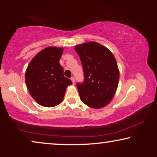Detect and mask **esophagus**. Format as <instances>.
<instances>
[{
  "label": "esophagus",
  "mask_w": 157,
  "mask_h": 157,
  "mask_svg": "<svg viewBox=\"0 0 157 157\" xmlns=\"http://www.w3.org/2000/svg\"><path fill=\"white\" fill-rule=\"evenodd\" d=\"M71 81H72L73 83H75V78H74V76H72L71 78Z\"/></svg>",
  "instance_id": "1"
}]
</instances>
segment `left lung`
I'll return each mask as SVG.
<instances>
[{"label": "left lung", "mask_w": 157, "mask_h": 157, "mask_svg": "<svg viewBox=\"0 0 157 157\" xmlns=\"http://www.w3.org/2000/svg\"><path fill=\"white\" fill-rule=\"evenodd\" d=\"M75 51L83 66L84 81L76 86L83 103L91 108L106 106L117 91L119 71L112 53L96 42L78 45Z\"/></svg>", "instance_id": "obj_1"}]
</instances>
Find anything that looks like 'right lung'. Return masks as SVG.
<instances>
[{
	"label": "right lung",
	"mask_w": 157,
	"mask_h": 157,
	"mask_svg": "<svg viewBox=\"0 0 157 157\" xmlns=\"http://www.w3.org/2000/svg\"><path fill=\"white\" fill-rule=\"evenodd\" d=\"M62 53L63 48L48 47L32 59L25 71L29 93L43 106L59 104L67 86L72 84V81L64 76L63 67L59 63Z\"/></svg>",
	"instance_id": "1"
}]
</instances>
